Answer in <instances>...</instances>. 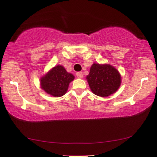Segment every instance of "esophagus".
Masks as SVG:
<instances>
[{"label": "esophagus", "mask_w": 157, "mask_h": 157, "mask_svg": "<svg viewBox=\"0 0 157 157\" xmlns=\"http://www.w3.org/2000/svg\"><path fill=\"white\" fill-rule=\"evenodd\" d=\"M76 76L78 77V78H83V73H82V72H77L76 73Z\"/></svg>", "instance_id": "34e87169"}]
</instances>
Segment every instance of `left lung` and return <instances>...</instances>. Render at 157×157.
Segmentation results:
<instances>
[{"label": "left lung", "mask_w": 157, "mask_h": 157, "mask_svg": "<svg viewBox=\"0 0 157 157\" xmlns=\"http://www.w3.org/2000/svg\"><path fill=\"white\" fill-rule=\"evenodd\" d=\"M86 78L92 92L100 97L114 93L121 85L120 74L109 64L94 63Z\"/></svg>", "instance_id": "left-lung-1"}]
</instances>
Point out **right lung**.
I'll use <instances>...</instances> for the list:
<instances>
[{
	"label": "right lung",
	"mask_w": 157,
	"mask_h": 157,
	"mask_svg": "<svg viewBox=\"0 0 157 157\" xmlns=\"http://www.w3.org/2000/svg\"><path fill=\"white\" fill-rule=\"evenodd\" d=\"M74 76L68 73L63 67L57 65L40 78L41 88L54 97H61L67 93L69 83Z\"/></svg>",
	"instance_id": "obj_1"
}]
</instances>
